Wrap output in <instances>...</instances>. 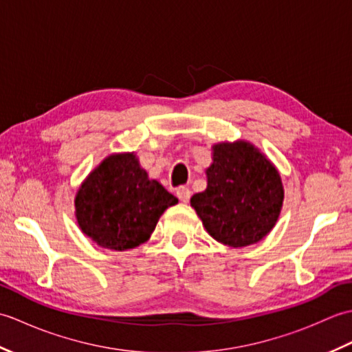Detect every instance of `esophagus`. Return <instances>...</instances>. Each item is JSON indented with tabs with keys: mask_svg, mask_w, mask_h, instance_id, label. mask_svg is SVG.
<instances>
[{
	"mask_svg": "<svg viewBox=\"0 0 352 352\" xmlns=\"http://www.w3.org/2000/svg\"><path fill=\"white\" fill-rule=\"evenodd\" d=\"M177 197L180 198V201H183V203H188L190 199V189L188 186H180V188L177 189Z\"/></svg>",
	"mask_w": 352,
	"mask_h": 352,
	"instance_id": "esophagus-1",
	"label": "esophagus"
}]
</instances>
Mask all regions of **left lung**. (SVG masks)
I'll list each match as a JSON object with an SVG mask.
<instances>
[{
    "mask_svg": "<svg viewBox=\"0 0 352 352\" xmlns=\"http://www.w3.org/2000/svg\"><path fill=\"white\" fill-rule=\"evenodd\" d=\"M207 188L190 198L214 241L243 248L266 237L280 218L284 188L275 164L246 140L212 146Z\"/></svg>",
    "mask_w": 352,
    "mask_h": 352,
    "instance_id": "8db88e82",
    "label": "left lung"
}]
</instances>
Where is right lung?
Listing matches in <instances>:
<instances>
[{"mask_svg": "<svg viewBox=\"0 0 352 352\" xmlns=\"http://www.w3.org/2000/svg\"><path fill=\"white\" fill-rule=\"evenodd\" d=\"M178 199L151 180L136 153L107 155L77 190L80 230L101 248L126 251L151 237L160 216Z\"/></svg>", "mask_w": 352, "mask_h": 352, "instance_id": "right-lung-1", "label": "right lung"}]
</instances>
